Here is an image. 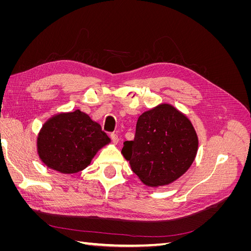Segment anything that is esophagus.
I'll return each mask as SVG.
<instances>
[{"mask_svg": "<svg viewBox=\"0 0 251 251\" xmlns=\"http://www.w3.org/2000/svg\"><path fill=\"white\" fill-rule=\"evenodd\" d=\"M110 138H111V140H112V142L113 143H118V141H119V138H118V136H117V134H115V133H112L111 135H110Z\"/></svg>", "mask_w": 251, "mask_h": 251, "instance_id": "34e87169", "label": "esophagus"}]
</instances>
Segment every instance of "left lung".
Returning a JSON list of instances; mask_svg holds the SVG:
<instances>
[{
  "instance_id": "obj_1",
  "label": "left lung",
  "mask_w": 251,
  "mask_h": 251,
  "mask_svg": "<svg viewBox=\"0 0 251 251\" xmlns=\"http://www.w3.org/2000/svg\"><path fill=\"white\" fill-rule=\"evenodd\" d=\"M197 149L198 137L191 121L172 105L160 104L139 116L135 138L125 142L123 154L144 184L158 186L182 176Z\"/></svg>"
}]
</instances>
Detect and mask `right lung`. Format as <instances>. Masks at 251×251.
Wrapping results in <instances>:
<instances>
[{
	"mask_svg": "<svg viewBox=\"0 0 251 251\" xmlns=\"http://www.w3.org/2000/svg\"><path fill=\"white\" fill-rule=\"evenodd\" d=\"M109 142L100 125L76 110L58 114L44 125L37 138V150L49 168L73 174L87 168L96 151Z\"/></svg>",
	"mask_w": 251,
	"mask_h": 251,
	"instance_id": "right-lung-1",
	"label": "right lung"
}]
</instances>
